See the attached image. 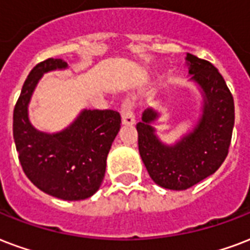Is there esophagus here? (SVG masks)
I'll list each match as a JSON object with an SVG mask.
<instances>
[{
	"instance_id": "esophagus-1",
	"label": "esophagus",
	"mask_w": 250,
	"mask_h": 250,
	"mask_svg": "<svg viewBox=\"0 0 250 250\" xmlns=\"http://www.w3.org/2000/svg\"><path fill=\"white\" fill-rule=\"evenodd\" d=\"M122 123L125 125H132L135 123V115L132 111V102L127 98L122 104Z\"/></svg>"
}]
</instances>
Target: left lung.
Listing matches in <instances>:
<instances>
[{"instance_id":"8db88e82","label":"left lung","mask_w":250,"mask_h":250,"mask_svg":"<svg viewBox=\"0 0 250 250\" xmlns=\"http://www.w3.org/2000/svg\"><path fill=\"white\" fill-rule=\"evenodd\" d=\"M190 81L201 90L202 114L190 132L165 144L152 125L160 112L144 110L136 125L139 152L155 184L186 190L218 170L228 155L235 125V104L223 76L211 62L186 53Z\"/></svg>"}]
</instances>
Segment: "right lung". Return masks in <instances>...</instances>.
<instances>
[{"label":"right lung","instance_id":"right-lung-1","mask_svg":"<svg viewBox=\"0 0 250 250\" xmlns=\"http://www.w3.org/2000/svg\"><path fill=\"white\" fill-rule=\"evenodd\" d=\"M68 68L62 59H48L34 66L26 79L13 115V135L24 174L43 193L62 201H81L97 193L104 181L106 160L121 129L114 110L83 108L59 132L36 129L28 118V104L43 74Z\"/></svg>","mask_w":250,"mask_h":250}]
</instances>
